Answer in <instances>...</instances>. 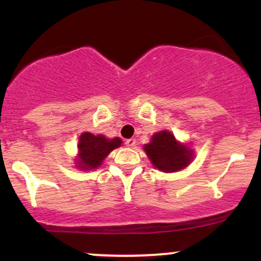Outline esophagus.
Here are the masks:
<instances>
[{"mask_svg": "<svg viewBox=\"0 0 261 261\" xmlns=\"http://www.w3.org/2000/svg\"><path fill=\"white\" fill-rule=\"evenodd\" d=\"M125 145H126L127 147L133 148V147H135V146H136V140H135V139H128V140L125 141Z\"/></svg>", "mask_w": 261, "mask_h": 261, "instance_id": "34e87169", "label": "esophagus"}]
</instances>
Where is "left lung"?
I'll use <instances>...</instances> for the list:
<instances>
[{
  "mask_svg": "<svg viewBox=\"0 0 261 261\" xmlns=\"http://www.w3.org/2000/svg\"><path fill=\"white\" fill-rule=\"evenodd\" d=\"M143 151L154 168L164 173H175L187 168L195 157L188 143H181L168 130H162L151 137Z\"/></svg>",
  "mask_w": 261,
  "mask_h": 261,
  "instance_id": "8db88e82",
  "label": "left lung"
}]
</instances>
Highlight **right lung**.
<instances>
[{
  "label": "right lung",
  "instance_id": "1",
  "mask_svg": "<svg viewBox=\"0 0 261 261\" xmlns=\"http://www.w3.org/2000/svg\"><path fill=\"white\" fill-rule=\"evenodd\" d=\"M122 141L119 137L107 139L103 135H93L91 133L81 134L77 148L79 154L76 158V167L81 170L97 169L113 149L120 147Z\"/></svg>",
  "mask_w": 261,
  "mask_h": 261
}]
</instances>
